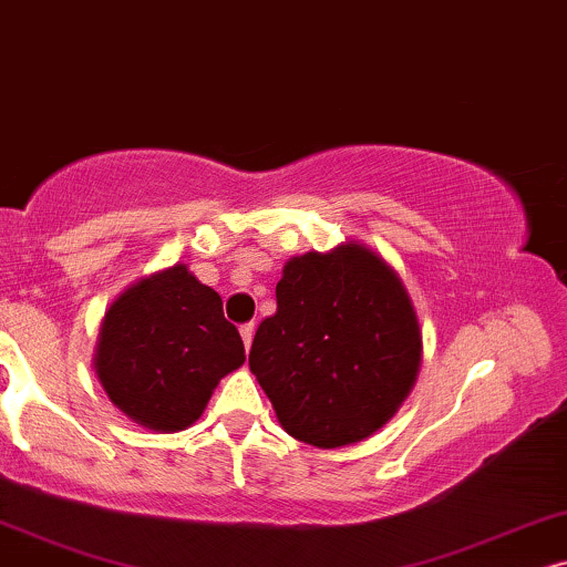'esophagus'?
<instances>
[{
  "instance_id": "esophagus-1",
  "label": "esophagus",
  "mask_w": 567,
  "mask_h": 567,
  "mask_svg": "<svg viewBox=\"0 0 567 567\" xmlns=\"http://www.w3.org/2000/svg\"><path fill=\"white\" fill-rule=\"evenodd\" d=\"M254 323H244V327H240V339H244V347L248 350V347H251V342H254Z\"/></svg>"
}]
</instances>
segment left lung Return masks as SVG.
<instances>
[{"label":"left lung","instance_id":"8db88e82","mask_svg":"<svg viewBox=\"0 0 567 567\" xmlns=\"http://www.w3.org/2000/svg\"><path fill=\"white\" fill-rule=\"evenodd\" d=\"M420 327L402 279L347 244L288 261L277 313L256 329L248 365L279 425L319 449L375 433L410 394Z\"/></svg>","mask_w":567,"mask_h":567}]
</instances>
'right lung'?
I'll list each match as a JSON object with an SVG mask.
<instances>
[{"label": "right lung", "instance_id": "1", "mask_svg": "<svg viewBox=\"0 0 567 567\" xmlns=\"http://www.w3.org/2000/svg\"><path fill=\"white\" fill-rule=\"evenodd\" d=\"M244 360V342L223 316L220 296L176 264L109 308L95 373L121 412L176 433L199 417L217 381Z\"/></svg>", "mask_w": 567, "mask_h": 567}]
</instances>
